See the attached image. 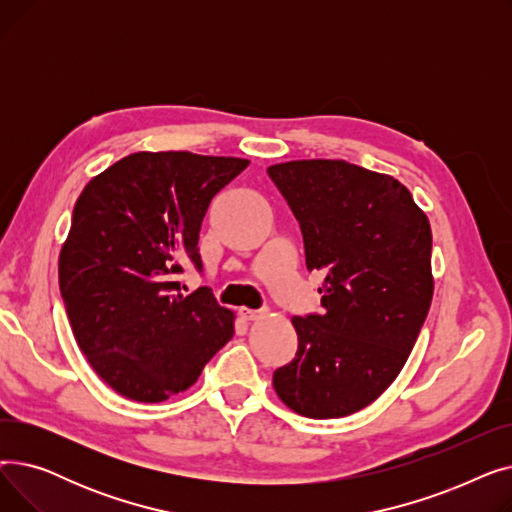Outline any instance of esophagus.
Segmentation results:
<instances>
[{"mask_svg": "<svg viewBox=\"0 0 512 512\" xmlns=\"http://www.w3.org/2000/svg\"><path fill=\"white\" fill-rule=\"evenodd\" d=\"M265 313H267L265 309H247V307H240V309H238V315H240L242 319H247V321L261 319Z\"/></svg>", "mask_w": 512, "mask_h": 512, "instance_id": "34e87169", "label": "esophagus"}]
</instances>
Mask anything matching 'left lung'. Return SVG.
Instances as JSON below:
<instances>
[{"mask_svg": "<svg viewBox=\"0 0 512 512\" xmlns=\"http://www.w3.org/2000/svg\"><path fill=\"white\" fill-rule=\"evenodd\" d=\"M267 174L301 224L321 315H294V359L274 371L288 409L353 415L405 367L434 297L432 228L409 188L344 159H297Z\"/></svg>", "mask_w": 512, "mask_h": 512, "instance_id": "8db88e82", "label": "left lung"}]
</instances>
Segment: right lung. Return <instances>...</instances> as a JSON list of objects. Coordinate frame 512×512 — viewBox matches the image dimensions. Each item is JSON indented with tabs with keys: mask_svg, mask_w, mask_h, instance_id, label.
Returning <instances> with one entry per match:
<instances>
[{
	"mask_svg": "<svg viewBox=\"0 0 512 512\" xmlns=\"http://www.w3.org/2000/svg\"><path fill=\"white\" fill-rule=\"evenodd\" d=\"M249 159L139 151L83 188L60 251V292L76 344L99 378L137 402L191 388L234 334L209 288L180 292L184 261L201 270L205 213Z\"/></svg>",
	"mask_w": 512,
	"mask_h": 512,
	"instance_id": "add662e5",
	"label": "right lung"
}]
</instances>
